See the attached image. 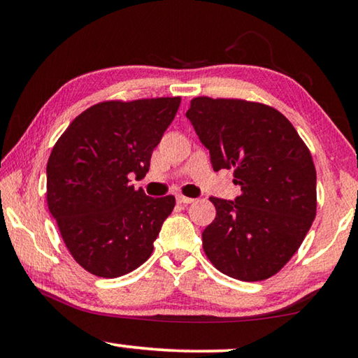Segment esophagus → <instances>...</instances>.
Returning <instances> with one entry per match:
<instances>
[{"mask_svg":"<svg viewBox=\"0 0 358 358\" xmlns=\"http://www.w3.org/2000/svg\"><path fill=\"white\" fill-rule=\"evenodd\" d=\"M177 202H178V203H192L194 199L186 197V196H181V194H178V196H177Z\"/></svg>","mask_w":358,"mask_h":358,"instance_id":"esophagus-1","label":"esophagus"}]
</instances>
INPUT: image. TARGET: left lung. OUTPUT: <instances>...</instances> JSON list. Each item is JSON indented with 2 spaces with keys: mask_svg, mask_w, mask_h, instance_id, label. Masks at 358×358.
Returning <instances> with one entry per match:
<instances>
[{
  "mask_svg": "<svg viewBox=\"0 0 358 358\" xmlns=\"http://www.w3.org/2000/svg\"><path fill=\"white\" fill-rule=\"evenodd\" d=\"M186 117L210 150L213 171L234 169L241 194L210 197L216 217L203 251L221 273L240 281L276 275L316 217V169L292 123L276 108L243 99L194 98Z\"/></svg>",
  "mask_w": 358,
  "mask_h": 358,
  "instance_id": "left-lung-1",
  "label": "left lung"
}]
</instances>
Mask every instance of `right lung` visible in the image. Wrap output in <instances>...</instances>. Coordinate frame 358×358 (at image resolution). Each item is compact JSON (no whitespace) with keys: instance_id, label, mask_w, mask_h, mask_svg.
<instances>
[{"instance_id":"right-lung-1","label":"right lung","mask_w":358,"mask_h":358,"mask_svg":"<svg viewBox=\"0 0 358 358\" xmlns=\"http://www.w3.org/2000/svg\"><path fill=\"white\" fill-rule=\"evenodd\" d=\"M181 98L106 101L68 126L47 162V205L66 248L92 275L118 278L141 266L175 197H148L143 178Z\"/></svg>"}]
</instances>
